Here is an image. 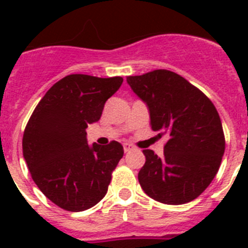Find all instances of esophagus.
Returning a JSON list of instances; mask_svg holds the SVG:
<instances>
[{
  "label": "esophagus",
  "mask_w": 248,
  "mask_h": 248,
  "mask_svg": "<svg viewBox=\"0 0 248 248\" xmlns=\"http://www.w3.org/2000/svg\"><path fill=\"white\" fill-rule=\"evenodd\" d=\"M132 149H134V147H132L131 144H128V143H124V153H128V152H131Z\"/></svg>",
  "instance_id": "1"
}]
</instances>
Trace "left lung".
Listing matches in <instances>:
<instances>
[{
  "label": "left lung",
  "instance_id": "8db88e82",
  "mask_svg": "<svg viewBox=\"0 0 248 248\" xmlns=\"http://www.w3.org/2000/svg\"><path fill=\"white\" fill-rule=\"evenodd\" d=\"M127 83L147 104L153 131L167 135L163 157L143 151L138 179L153 200L184 204L211 184L225 151L223 124L212 101L175 72L130 76Z\"/></svg>",
  "mask_w": 248,
  "mask_h": 248
}]
</instances>
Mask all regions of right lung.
I'll list each match as a JSON object with an SVG mask.
<instances>
[{"label":"right lung","instance_id":"obj_1","mask_svg":"<svg viewBox=\"0 0 248 248\" xmlns=\"http://www.w3.org/2000/svg\"><path fill=\"white\" fill-rule=\"evenodd\" d=\"M122 82V77L67 76L45 93L25 126L23 155L33 181L63 210L85 211L107 194L124 147L118 141L90 147L86 128L100 120Z\"/></svg>","mask_w":248,"mask_h":248}]
</instances>
